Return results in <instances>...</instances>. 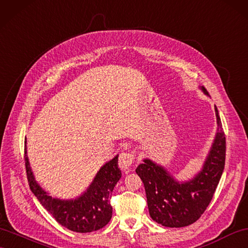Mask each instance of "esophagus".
Returning a JSON list of instances; mask_svg holds the SVG:
<instances>
[{
    "label": "esophagus",
    "mask_w": 248,
    "mask_h": 248,
    "mask_svg": "<svg viewBox=\"0 0 248 248\" xmlns=\"http://www.w3.org/2000/svg\"><path fill=\"white\" fill-rule=\"evenodd\" d=\"M134 160H135V156L131 153H129V152L121 153L120 156H119V161H118L119 167L122 170L127 171V170H129V168L131 167L132 163H134Z\"/></svg>",
    "instance_id": "1"
}]
</instances>
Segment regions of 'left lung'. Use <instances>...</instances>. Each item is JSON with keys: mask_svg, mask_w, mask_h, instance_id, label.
Wrapping results in <instances>:
<instances>
[{"mask_svg": "<svg viewBox=\"0 0 248 248\" xmlns=\"http://www.w3.org/2000/svg\"><path fill=\"white\" fill-rule=\"evenodd\" d=\"M202 92L208 95L203 86ZM216 137L204 164L196 176L180 182L164 166L148 158L137 167L146 192L152 219L166 227H184L196 222L214 197L225 165L226 142L218 108Z\"/></svg>", "mask_w": 248, "mask_h": 248, "instance_id": "obj_1", "label": "left lung"}]
</instances>
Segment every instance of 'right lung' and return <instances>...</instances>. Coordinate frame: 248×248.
<instances>
[{
  "instance_id": "right-lung-1",
  "label": "right lung",
  "mask_w": 248,
  "mask_h": 248,
  "mask_svg": "<svg viewBox=\"0 0 248 248\" xmlns=\"http://www.w3.org/2000/svg\"><path fill=\"white\" fill-rule=\"evenodd\" d=\"M26 144V142H25ZM117 155L96 172L93 182L82 195L75 199L52 198L35 181L25 147V165L29 187L48 213L62 226L76 232H92L103 228L110 221L112 190L122 177Z\"/></svg>"
}]
</instances>
